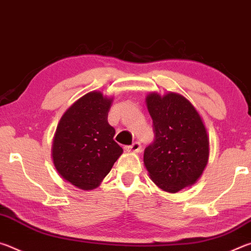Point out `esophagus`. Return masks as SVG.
Here are the masks:
<instances>
[{
	"mask_svg": "<svg viewBox=\"0 0 251 251\" xmlns=\"http://www.w3.org/2000/svg\"><path fill=\"white\" fill-rule=\"evenodd\" d=\"M125 150H126L127 151L139 152V151H141V150H142V146H141V144H139L138 142H135V143L131 144L130 146H126Z\"/></svg>",
	"mask_w": 251,
	"mask_h": 251,
	"instance_id": "1",
	"label": "esophagus"
}]
</instances>
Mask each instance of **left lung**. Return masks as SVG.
I'll return each mask as SVG.
<instances>
[{
	"mask_svg": "<svg viewBox=\"0 0 251 251\" xmlns=\"http://www.w3.org/2000/svg\"><path fill=\"white\" fill-rule=\"evenodd\" d=\"M155 138L144 151L151 180L165 192L177 193L196 182L209 156L207 130L189 100L176 93L146 97Z\"/></svg>",
	"mask_w": 251,
	"mask_h": 251,
	"instance_id": "obj_1",
	"label": "left lung"
}]
</instances>
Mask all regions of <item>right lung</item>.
I'll use <instances>...</instances> for the list:
<instances>
[{"instance_id":"obj_1","label":"right lung","mask_w":251,"mask_h":251,"mask_svg":"<svg viewBox=\"0 0 251 251\" xmlns=\"http://www.w3.org/2000/svg\"><path fill=\"white\" fill-rule=\"evenodd\" d=\"M112 100L91 92L75 101L59 121L53 142L55 168L80 189L96 188L122 155L107 122Z\"/></svg>"}]
</instances>
